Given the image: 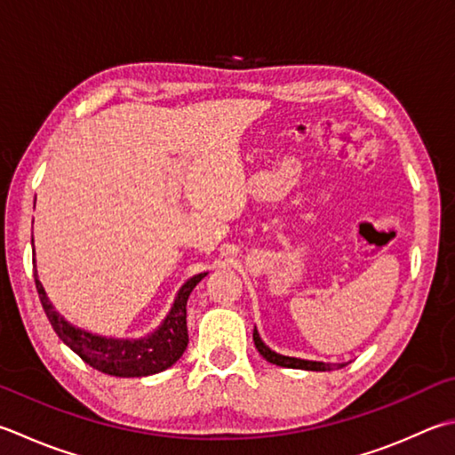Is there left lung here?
<instances>
[{"mask_svg":"<svg viewBox=\"0 0 455 455\" xmlns=\"http://www.w3.org/2000/svg\"><path fill=\"white\" fill-rule=\"evenodd\" d=\"M253 342H255V348L259 350V355L265 358L267 363H273L277 366H285V368H301V371H332L334 364H327V363H315V361H301V358H293V356H283L273 353L269 347L263 345V340L259 339V332L257 329H253ZM339 366H345V364H339Z\"/></svg>","mask_w":455,"mask_h":455,"instance_id":"left-lung-1","label":"left lung"}]
</instances>
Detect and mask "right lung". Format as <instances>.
Listing matches in <instances>:
<instances>
[{"mask_svg":"<svg viewBox=\"0 0 455 455\" xmlns=\"http://www.w3.org/2000/svg\"><path fill=\"white\" fill-rule=\"evenodd\" d=\"M208 275L200 273L194 275L186 285L180 289L174 301L172 311L162 323V327L154 331L150 337L139 340H121V339H105L81 331L68 324L59 315L45 295L41 281L36 277V287L41 299L43 311H45L51 327L59 334L65 345L79 355L84 363L92 366L94 371L105 372L110 376H121V379H134V376H148L166 371L172 366L180 356L184 355L188 347V327H186V303L192 289Z\"/></svg>","mask_w":455,"mask_h":455,"instance_id":"obj_1","label":"right lung"}]
</instances>
